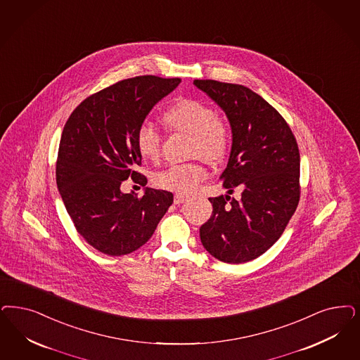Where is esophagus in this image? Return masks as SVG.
Masks as SVG:
<instances>
[{
	"instance_id": "34e87169",
	"label": "esophagus",
	"mask_w": 360,
	"mask_h": 360,
	"mask_svg": "<svg viewBox=\"0 0 360 360\" xmlns=\"http://www.w3.org/2000/svg\"><path fill=\"white\" fill-rule=\"evenodd\" d=\"M187 197L185 195H182V194H176V195H174V203L175 205H181V203H184V202H186Z\"/></svg>"
}]
</instances>
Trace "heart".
<instances>
[{
	"label": "heart",
	"mask_w": 360,
	"mask_h": 360,
	"mask_svg": "<svg viewBox=\"0 0 360 360\" xmlns=\"http://www.w3.org/2000/svg\"><path fill=\"white\" fill-rule=\"evenodd\" d=\"M162 120L174 131L191 136L193 157L210 162L224 160L230 143V131L224 120L214 115L206 103L198 99H179L163 114ZM161 142L160 133L150 124H142L136 130V149L143 160L157 161L161 155ZM206 175V167L199 162L173 165L155 174L154 184L163 190L190 194L197 190Z\"/></svg>",
	"instance_id": "heart-1"
}]
</instances>
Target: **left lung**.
I'll list each match as a JSON object with an SVG mask.
<instances>
[{
	"instance_id": "obj_1",
	"label": "left lung",
	"mask_w": 360,
	"mask_h": 360,
	"mask_svg": "<svg viewBox=\"0 0 360 360\" xmlns=\"http://www.w3.org/2000/svg\"><path fill=\"white\" fill-rule=\"evenodd\" d=\"M193 84L224 110L233 134L219 176L227 194L209 198L212 214L199 229L200 242L219 261H252L281 238L297 210V139L283 117L251 89L212 79ZM236 186L243 188L240 200L229 197Z\"/></svg>"
}]
</instances>
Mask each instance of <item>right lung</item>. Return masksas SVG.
<instances>
[{
    "instance_id": "obj_1",
    "label": "right lung",
    "mask_w": 360,
    "mask_h": 360,
    "mask_svg": "<svg viewBox=\"0 0 360 360\" xmlns=\"http://www.w3.org/2000/svg\"><path fill=\"white\" fill-rule=\"evenodd\" d=\"M179 78L142 75L124 79L82 101L63 127L57 186L77 231L101 252L120 257L143 246L173 203L170 191L145 187L142 198L122 193L142 157L136 130L150 110L179 85Z\"/></svg>"
}]
</instances>
